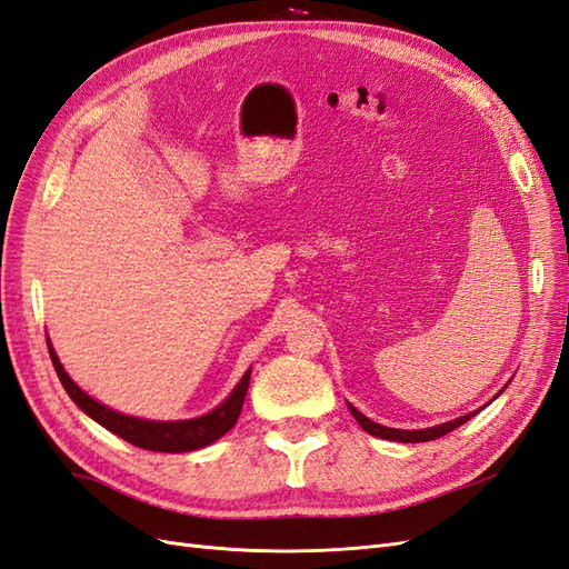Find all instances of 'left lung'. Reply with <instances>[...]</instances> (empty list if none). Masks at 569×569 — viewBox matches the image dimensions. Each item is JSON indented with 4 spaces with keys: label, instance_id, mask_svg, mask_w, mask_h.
I'll list each match as a JSON object with an SVG mask.
<instances>
[{
    "label": "left lung",
    "instance_id": "8db88e82",
    "mask_svg": "<svg viewBox=\"0 0 569 569\" xmlns=\"http://www.w3.org/2000/svg\"><path fill=\"white\" fill-rule=\"evenodd\" d=\"M505 390V388H502ZM500 390V392H502ZM498 392V395H500ZM496 395V397H498ZM493 397V399H496ZM347 407H349V411H351V417L357 419V423L363 428L366 433H371V436H376V438H382V440H395V442H426V440H436V438H442L445 433H450V431H455L457 426H462V423H467L476 411H469V413H465V417H459V419H452V421H445V423H438V426H431V428H419V431H405V428H388V426H380V423H376V421H371L368 417H363V413L355 407V405H349L347 402Z\"/></svg>",
    "mask_w": 569,
    "mask_h": 569
}]
</instances>
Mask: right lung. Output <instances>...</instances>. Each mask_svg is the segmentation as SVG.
Wrapping results in <instances>:
<instances>
[{
    "instance_id": "obj_1",
    "label": "right lung",
    "mask_w": 569,
    "mask_h": 569,
    "mask_svg": "<svg viewBox=\"0 0 569 569\" xmlns=\"http://www.w3.org/2000/svg\"><path fill=\"white\" fill-rule=\"evenodd\" d=\"M48 349H50V359L61 380V386H64L67 395L73 399L76 407H79L83 413H88L93 421H98L102 428H107L110 433L124 438L127 442L136 445V448H143L150 452H191V450L208 448L210 442L222 438L229 428L237 423L243 407V397H247L249 380H251V368H249V371L243 373L241 380L234 386V390L227 395V399H222L218 407L203 413V417L181 419V421H150V419L129 417V413H121L100 405L98 399L90 397L69 378L64 366H61L57 357L54 347L50 345V337H48Z\"/></svg>"
}]
</instances>
